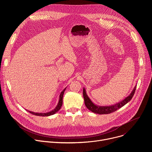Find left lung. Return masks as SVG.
Masks as SVG:
<instances>
[{"instance_id": "left-lung-1", "label": "left lung", "mask_w": 152, "mask_h": 152, "mask_svg": "<svg viewBox=\"0 0 152 152\" xmlns=\"http://www.w3.org/2000/svg\"><path fill=\"white\" fill-rule=\"evenodd\" d=\"M136 90V86L133 89L131 93L127 97H126L124 100L122 101L118 102L116 104L110 105V106H99L94 103L89 98L87 94H86V90L85 88L83 87V96L84 98V102H85V104L86 107L88 108V109L91 111V112L96 113V114H111L113 112H115L117 110L120 109V107H123L124 106L126 103H127L129 101H131L132 98L133 97L135 91Z\"/></svg>"}]
</instances>
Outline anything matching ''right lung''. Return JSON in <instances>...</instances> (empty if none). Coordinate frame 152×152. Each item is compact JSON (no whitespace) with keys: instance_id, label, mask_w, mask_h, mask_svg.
Returning a JSON list of instances; mask_svg holds the SVG:
<instances>
[{"instance_id":"right-lung-1","label":"right lung","mask_w":152,"mask_h":152,"mask_svg":"<svg viewBox=\"0 0 152 152\" xmlns=\"http://www.w3.org/2000/svg\"><path fill=\"white\" fill-rule=\"evenodd\" d=\"M66 88H64L62 91L60 95H59V101H58V103L56 105V106L54 108V109L48 113H34V112H32V111H28L29 113L33 114V115H37V116H42V117H48V116H50V115H53L55 114V113H56L61 107V106L62 104V98H63V95H64V91L65 90H66Z\"/></svg>"}]
</instances>
